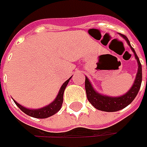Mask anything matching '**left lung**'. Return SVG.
<instances>
[{
    "mask_svg": "<svg viewBox=\"0 0 147 147\" xmlns=\"http://www.w3.org/2000/svg\"><path fill=\"white\" fill-rule=\"evenodd\" d=\"M120 35L126 40L127 44L130 46L132 51L135 55L136 59L138 60V70L137 77H136V79L134 81V83H133L132 88L127 92V93L124 94L122 96H119V97H110V96H102L100 94L97 93L96 92H95V90H93V88L92 87L91 83L88 79V78L86 77L85 89H86V93H87V97H88V101L96 109H97L99 110L106 111V112H115V111H118V110H120L122 109H123V108H125L135 99V97L137 96V95L138 93L140 88H141L142 80V65L140 63L139 58L138 57L134 49L130 45L129 40L127 39V37L123 34H120Z\"/></svg>",
    "mask_w": 147,
    "mask_h": 147,
    "instance_id": "left-lung-1",
    "label": "left lung"
}]
</instances>
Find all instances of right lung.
Returning <instances> with one entry per match:
<instances>
[{
	"mask_svg": "<svg viewBox=\"0 0 147 147\" xmlns=\"http://www.w3.org/2000/svg\"><path fill=\"white\" fill-rule=\"evenodd\" d=\"M69 79H68L62 85V87L59 89V94L56 96L55 100H54L52 103H51L49 105L46 106V107H43L42 109H38V110H29V109H27L25 107L20 105L15 100H14V103L16 104V105L20 108V110H22L24 113H25L26 115H28L32 116L33 118H37V119H46V118H48L50 116L55 115V113H57L60 110V108L62 106V103H63L64 92H65L66 86L68 85V82L69 81Z\"/></svg>",
	"mask_w": 147,
	"mask_h": 147,
	"instance_id": "add662e5",
	"label": "right lung"
}]
</instances>
